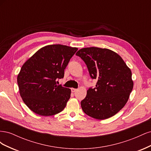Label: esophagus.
Masks as SVG:
<instances>
[{
    "label": "esophagus",
    "mask_w": 151,
    "mask_h": 151,
    "mask_svg": "<svg viewBox=\"0 0 151 151\" xmlns=\"http://www.w3.org/2000/svg\"><path fill=\"white\" fill-rule=\"evenodd\" d=\"M76 91H77V89H74V88H72L71 89V92L72 93H75Z\"/></svg>",
    "instance_id": "obj_1"
}]
</instances>
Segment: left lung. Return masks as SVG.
<instances>
[{
    "label": "left lung",
    "instance_id": "8db88e82",
    "mask_svg": "<svg viewBox=\"0 0 151 151\" xmlns=\"http://www.w3.org/2000/svg\"><path fill=\"white\" fill-rule=\"evenodd\" d=\"M76 55L85 62L91 78L98 81L81 102L83 111L98 120L114 116L125 106L133 89L130 69L109 49L84 48Z\"/></svg>",
    "mask_w": 151,
    "mask_h": 151
}]
</instances>
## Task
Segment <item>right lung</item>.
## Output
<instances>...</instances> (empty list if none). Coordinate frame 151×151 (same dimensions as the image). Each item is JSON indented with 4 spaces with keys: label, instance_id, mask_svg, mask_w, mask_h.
<instances>
[{
    "label": "right lung",
    "instance_id": "obj_1",
    "mask_svg": "<svg viewBox=\"0 0 151 151\" xmlns=\"http://www.w3.org/2000/svg\"><path fill=\"white\" fill-rule=\"evenodd\" d=\"M78 50L51 45L36 52L22 66L17 76L21 97L31 111L42 116L61 112L70 98V89L57 85L64 70Z\"/></svg>",
    "mask_w": 151,
    "mask_h": 151
}]
</instances>
